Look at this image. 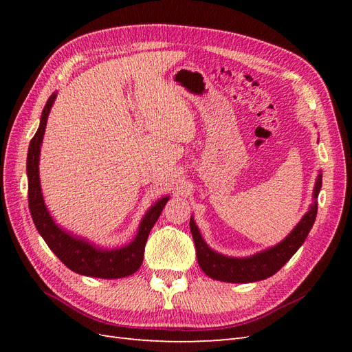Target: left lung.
I'll return each mask as SVG.
<instances>
[{"instance_id": "left-lung-1", "label": "left lung", "mask_w": 352, "mask_h": 352, "mask_svg": "<svg viewBox=\"0 0 352 352\" xmlns=\"http://www.w3.org/2000/svg\"><path fill=\"white\" fill-rule=\"evenodd\" d=\"M322 188V173L317 176L313 198L318 197ZM317 216V201H314L310 210L305 212V216L298 223L295 229L287 235L280 243L274 245L272 248L264 250L258 254H254L251 257L245 258H233L221 255L212 251L202 239L201 233L195 225L194 219L190 217L189 226L190 233L195 242L197 260L199 267L202 269L211 279L230 282V283H248L267 279L276 272H279L283 265L289 261L298 248L304 243L308 233H310L314 220Z\"/></svg>"}]
</instances>
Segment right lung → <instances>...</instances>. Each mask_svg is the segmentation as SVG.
Wrapping results in <instances>:
<instances>
[{"label":"right lung","mask_w":352,"mask_h":352,"mask_svg":"<svg viewBox=\"0 0 352 352\" xmlns=\"http://www.w3.org/2000/svg\"><path fill=\"white\" fill-rule=\"evenodd\" d=\"M56 95V92L51 95L44 110H42L39 127L35 136L32 138L28 150L26 170L29 180L28 199L30 216L34 219L39 235L44 238L50 250L57 255L63 264L67 265V267L74 273L101 279H119L124 278V276L133 274L141 267L148 235H150V230L155 225L160 214H162L166 202L168 201V197H163L162 199H158L155 204L146 211V214L141 220V225L140 229H138L135 239L123 248L104 250L100 247H95L94 243L82 238L73 236L69 232L58 228L45 207L44 197H42L41 192L38 168L41 144L42 140H44L48 114L52 104H54Z\"/></svg>","instance_id":"1"}]
</instances>
